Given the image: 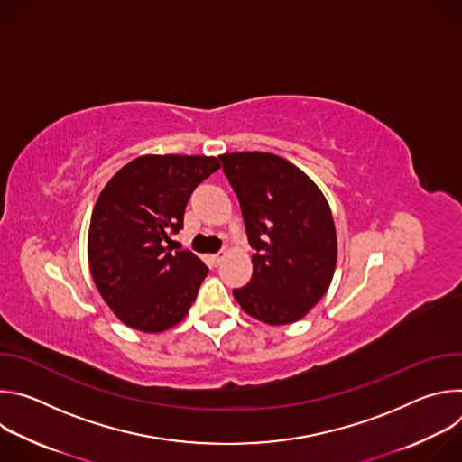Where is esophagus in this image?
Here are the masks:
<instances>
[{
    "instance_id": "esophagus-1",
    "label": "esophagus",
    "mask_w": 462,
    "mask_h": 462,
    "mask_svg": "<svg viewBox=\"0 0 462 462\" xmlns=\"http://www.w3.org/2000/svg\"><path fill=\"white\" fill-rule=\"evenodd\" d=\"M225 257H226V252H217V254L210 255V259H212L214 265H219V263H221Z\"/></svg>"
}]
</instances>
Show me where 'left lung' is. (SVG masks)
<instances>
[{
    "instance_id": "8db88e82",
    "label": "left lung",
    "mask_w": 462,
    "mask_h": 462,
    "mask_svg": "<svg viewBox=\"0 0 462 462\" xmlns=\"http://www.w3.org/2000/svg\"><path fill=\"white\" fill-rule=\"evenodd\" d=\"M219 161L255 248L252 280L234 298L263 323H294L321 300L337 269L331 208L314 180L283 157L237 152Z\"/></svg>"
}]
</instances>
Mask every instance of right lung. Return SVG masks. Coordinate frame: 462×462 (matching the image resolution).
<instances>
[{
	"instance_id": "1",
	"label": "right lung",
	"mask_w": 462,
	"mask_h": 462,
	"mask_svg": "<svg viewBox=\"0 0 462 462\" xmlns=\"http://www.w3.org/2000/svg\"><path fill=\"white\" fill-rule=\"evenodd\" d=\"M219 170L207 155H143L120 168L95 203L88 259L115 316L143 333H162L188 314L208 274L189 250L171 252L191 191Z\"/></svg>"
}]
</instances>
